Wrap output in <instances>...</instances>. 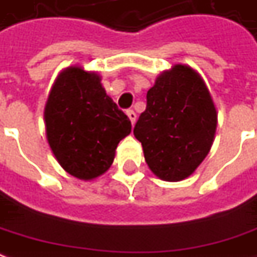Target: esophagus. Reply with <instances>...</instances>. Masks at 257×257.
I'll use <instances>...</instances> for the list:
<instances>
[{
  "mask_svg": "<svg viewBox=\"0 0 257 257\" xmlns=\"http://www.w3.org/2000/svg\"><path fill=\"white\" fill-rule=\"evenodd\" d=\"M127 116L130 118V121H132V124L136 123V120H137V114H136V111L134 110H127Z\"/></svg>",
  "mask_w": 257,
  "mask_h": 257,
  "instance_id": "34e87169",
  "label": "esophagus"
}]
</instances>
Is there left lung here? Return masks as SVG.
<instances>
[{
    "instance_id": "obj_1",
    "label": "left lung",
    "mask_w": 257,
    "mask_h": 257,
    "mask_svg": "<svg viewBox=\"0 0 257 257\" xmlns=\"http://www.w3.org/2000/svg\"><path fill=\"white\" fill-rule=\"evenodd\" d=\"M218 113L197 70L175 65L156 79L134 127L146 163L160 180L188 178L212 147Z\"/></svg>"
}]
</instances>
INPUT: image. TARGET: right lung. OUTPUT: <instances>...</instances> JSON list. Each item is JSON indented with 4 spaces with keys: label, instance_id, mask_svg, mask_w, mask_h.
Segmentation results:
<instances>
[{
    "label": "right lung",
    "instance_id": "right-lung-1",
    "mask_svg": "<svg viewBox=\"0 0 257 257\" xmlns=\"http://www.w3.org/2000/svg\"><path fill=\"white\" fill-rule=\"evenodd\" d=\"M96 72L62 70L45 104L46 139L60 167L79 180H94L113 164L132 121L107 96Z\"/></svg>",
    "mask_w": 257,
    "mask_h": 257
}]
</instances>
